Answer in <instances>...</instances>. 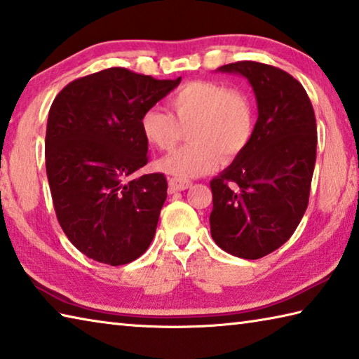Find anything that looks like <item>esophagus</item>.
<instances>
[{
    "instance_id": "obj_1",
    "label": "esophagus",
    "mask_w": 359,
    "mask_h": 359,
    "mask_svg": "<svg viewBox=\"0 0 359 359\" xmlns=\"http://www.w3.org/2000/svg\"><path fill=\"white\" fill-rule=\"evenodd\" d=\"M169 188H171V191H184L187 188L191 187V182L190 180H182L177 177H171L168 180Z\"/></svg>"
}]
</instances>
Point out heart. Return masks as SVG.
<instances>
[{"mask_svg":"<svg viewBox=\"0 0 359 359\" xmlns=\"http://www.w3.org/2000/svg\"><path fill=\"white\" fill-rule=\"evenodd\" d=\"M172 114L149 108L141 117L146 140L160 151H171L188 132L187 146L160 161L163 171L187 180L210 171L219 160L243 154L256 130L248 95L217 81H190L169 97Z\"/></svg>","mask_w":359,"mask_h":359,"instance_id":"heart-1","label":"heart"}]
</instances>
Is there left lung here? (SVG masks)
<instances>
[{"label":"left lung","mask_w":359,"mask_h":359,"mask_svg":"<svg viewBox=\"0 0 359 359\" xmlns=\"http://www.w3.org/2000/svg\"><path fill=\"white\" fill-rule=\"evenodd\" d=\"M218 70L248 78L259 117L246 151L210 182L212 238L232 256L260 259L287 242L308 208L314 108L302 83L278 67L238 61Z\"/></svg>","instance_id":"obj_1"}]
</instances>
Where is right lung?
Returning a JSON list of instances; mask_svg holds the SVG:
<instances>
[{
	"instance_id": "right-lung-1",
	"label": "right lung",
	"mask_w": 359,
	"mask_h": 359,
	"mask_svg": "<svg viewBox=\"0 0 359 359\" xmlns=\"http://www.w3.org/2000/svg\"><path fill=\"white\" fill-rule=\"evenodd\" d=\"M180 83L111 67L69 83L51 103L45 168L57 221L78 251L123 265L144 254L168 196L147 165L141 117Z\"/></svg>"
}]
</instances>
